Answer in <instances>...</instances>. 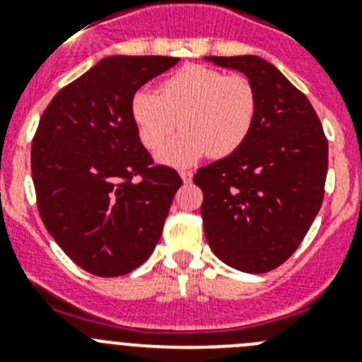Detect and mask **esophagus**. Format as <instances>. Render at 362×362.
Masks as SVG:
<instances>
[{
	"label": "esophagus",
	"mask_w": 362,
	"mask_h": 362,
	"mask_svg": "<svg viewBox=\"0 0 362 362\" xmlns=\"http://www.w3.org/2000/svg\"><path fill=\"white\" fill-rule=\"evenodd\" d=\"M179 175H181V179H183L185 183H190L192 181V172L190 170H179Z\"/></svg>",
	"instance_id": "34e87169"
}]
</instances>
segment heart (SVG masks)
Wrapping results in <instances>:
<instances>
[{"label": "heart", "mask_w": 362, "mask_h": 362, "mask_svg": "<svg viewBox=\"0 0 362 362\" xmlns=\"http://www.w3.org/2000/svg\"><path fill=\"white\" fill-rule=\"evenodd\" d=\"M130 116L143 146L161 148L172 132H183L159 153L170 165H187L209 153L226 158L248 139L257 116V95L250 79L204 65H187L161 81L158 94L137 90Z\"/></svg>", "instance_id": "obj_1"}]
</instances>
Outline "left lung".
<instances>
[{
	"label": "left lung",
	"instance_id": "8db88e82",
	"mask_svg": "<svg viewBox=\"0 0 362 362\" xmlns=\"http://www.w3.org/2000/svg\"><path fill=\"white\" fill-rule=\"evenodd\" d=\"M206 59L250 79L257 116L235 152L194 175L203 190L204 235L223 263L264 274L299 248L321 209L328 141L308 98L272 63L257 56Z\"/></svg>",
	"mask_w": 362,
	"mask_h": 362
}]
</instances>
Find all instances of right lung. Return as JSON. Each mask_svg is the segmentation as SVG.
Segmentation results:
<instances>
[{
	"mask_svg": "<svg viewBox=\"0 0 362 362\" xmlns=\"http://www.w3.org/2000/svg\"><path fill=\"white\" fill-rule=\"evenodd\" d=\"M177 57L112 56L57 92L32 139L30 168L45 226L74 263L99 277L143 264L177 188L137 136L132 95Z\"/></svg>",
	"mask_w": 362,
	"mask_h": 362,
	"instance_id": "right-lung-1",
	"label": "right lung"
}]
</instances>
